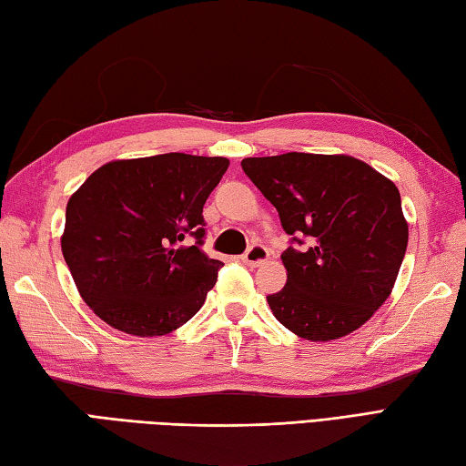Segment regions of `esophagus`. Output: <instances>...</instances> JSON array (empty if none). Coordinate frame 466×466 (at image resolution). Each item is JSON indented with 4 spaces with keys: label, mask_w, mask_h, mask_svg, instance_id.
<instances>
[{
    "label": "esophagus",
    "mask_w": 466,
    "mask_h": 466,
    "mask_svg": "<svg viewBox=\"0 0 466 466\" xmlns=\"http://www.w3.org/2000/svg\"><path fill=\"white\" fill-rule=\"evenodd\" d=\"M268 248L262 244H252L248 250L242 254V262L248 266H260L264 260H268Z\"/></svg>",
    "instance_id": "1"
}]
</instances>
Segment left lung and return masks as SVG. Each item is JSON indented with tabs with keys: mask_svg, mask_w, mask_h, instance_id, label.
Wrapping results in <instances>:
<instances>
[{
	"mask_svg": "<svg viewBox=\"0 0 466 466\" xmlns=\"http://www.w3.org/2000/svg\"><path fill=\"white\" fill-rule=\"evenodd\" d=\"M242 170L290 236L286 286L266 296L276 320L314 342L360 329L389 299L407 252L399 187L350 156L246 157Z\"/></svg>",
	"mask_w": 466,
	"mask_h": 466,
	"instance_id": "left-lung-1",
	"label": "left lung"
}]
</instances>
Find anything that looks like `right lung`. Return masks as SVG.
Wrapping results in <instances>:
<instances>
[{
	"label": "right lung",
	"mask_w": 466,
	"mask_h": 466,
	"mask_svg": "<svg viewBox=\"0 0 466 466\" xmlns=\"http://www.w3.org/2000/svg\"><path fill=\"white\" fill-rule=\"evenodd\" d=\"M230 162L180 152L110 162L66 208L62 252L86 304L114 329H180L214 289L220 260L202 252V216Z\"/></svg>",
	"instance_id": "obj_1"
}]
</instances>
